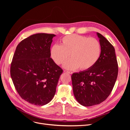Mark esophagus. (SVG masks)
<instances>
[{
	"mask_svg": "<svg viewBox=\"0 0 130 130\" xmlns=\"http://www.w3.org/2000/svg\"><path fill=\"white\" fill-rule=\"evenodd\" d=\"M64 72L66 73H68L69 74H72L73 73L72 72H68V71H67V70H64Z\"/></svg>",
	"mask_w": 130,
	"mask_h": 130,
	"instance_id": "esophagus-1",
	"label": "esophagus"
}]
</instances>
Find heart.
<instances>
[{
    "label": "heart",
    "mask_w": 130,
    "mask_h": 130,
    "mask_svg": "<svg viewBox=\"0 0 130 130\" xmlns=\"http://www.w3.org/2000/svg\"><path fill=\"white\" fill-rule=\"evenodd\" d=\"M101 53L99 41L77 34L68 35L61 40V45L55 44L50 49V56L56 64L60 65L69 57L64 64L66 69L81 70L89 69L99 60Z\"/></svg>",
    "instance_id": "b5f03b06"
}]
</instances>
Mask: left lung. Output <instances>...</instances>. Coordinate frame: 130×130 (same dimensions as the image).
<instances>
[{"instance_id":"obj_1","label":"left lung","mask_w":130,"mask_h":130,"mask_svg":"<svg viewBox=\"0 0 130 130\" xmlns=\"http://www.w3.org/2000/svg\"><path fill=\"white\" fill-rule=\"evenodd\" d=\"M101 46L99 60L93 67L72 75L74 95L84 106L100 104L111 94L118 73V65L113 46L97 32Z\"/></svg>"}]
</instances>
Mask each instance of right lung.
Instances as JSON below:
<instances>
[{"label":"right lung","mask_w":130,"mask_h":130,"mask_svg":"<svg viewBox=\"0 0 130 130\" xmlns=\"http://www.w3.org/2000/svg\"><path fill=\"white\" fill-rule=\"evenodd\" d=\"M54 34H36L18 44L10 67L11 77L19 95L36 106L46 105L56 93L63 70L50 57Z\"/></svg>","instance_id":"obj_1"}]
</instances>
